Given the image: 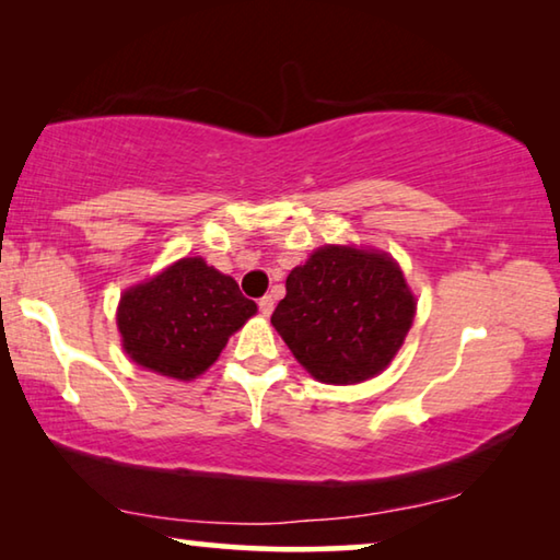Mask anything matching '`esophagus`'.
<instances>
[{
    "label": "esophagus",
    "instance_id": "esophagus-1",
    "mask_svg": "<svg viewBox=\"0 0 560 560\" xmlns=\"http://www.w3.org/2000/svg\"><path fill=\"white\" fill-rule=\"evenodd\" d=\"M259 311L264 316H271V311H273V299L271 296H261L259 299Z\"/></svg>",
    "mask_w": 560,
    "mask_h": 560
}]
</instances>
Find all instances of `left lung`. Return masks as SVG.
I'll return each mask as SVG.
<instances>
[{
  "instance_id": "obj_1",
  "label": "left lung",
  "mask_w": 560,
  "mask_h": 560,
  "mask_svg": "<svg viewBox=\"0 0 560 560\" xmlns=\"http://www.w3.org/2000/svg\"><path fill=\"white\" fill-rule=\"evenodd\" d=\"M415 306L400 267L385 252L326 244L291 269L271 324L316 381L355 385L390 365Z\"/></svg>"
}]
</instances>
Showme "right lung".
<instances>
[{"instance_id": "obj_1", "label": "right lung", "mask_w": 560, "mask_h": 560, "mask_svg": "<svg viewBox=\"0 0 560 560\" xmlns=\"http://www.w3.org/2000/svg\"><path fill=\"white\" fill-rule=\"evenodd\" d=\"M257 314L236 281L200 257H187L118 303L122 348L148 371L192 381L220 358L226 340Z\"/></svg>"}]
</instances>
